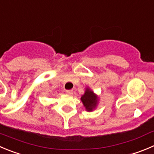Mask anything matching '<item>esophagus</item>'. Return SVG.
<instances>
[{
    "instance_id": "esophagus-1",
    "label": "esophagus",
    "mask_w": 154,
    "mask_h": 154,
    "mask_svg": "<svg viewBox=\"0 0 154 154\" xmlns=\"http://www.w3.org/2000/svg\"><path fill=\"white\" fill-rule=\"evenodd\" d=\"M66 94H72V90H66Z\"/></svg>"
}]
</instances>
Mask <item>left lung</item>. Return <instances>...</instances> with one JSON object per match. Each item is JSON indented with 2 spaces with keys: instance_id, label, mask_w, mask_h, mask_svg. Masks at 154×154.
<instances>
[{
  "instance_id": "left-lung-1",
  "label": "left lung",
  "mask_w": 154,
  "mask_h": 154,
  "mask_svg": "<svg viewBox=\"0 0 154 154\" xmlns=\"http://www.w3.org/2000/svg\"><path fill=\"white\" fill-rule=\"evenodd\" d=\"M81 100L88 111H91L96 106L97 102V97L95 96L94 92L88 88L85 91L84 95H82V97Z\"/></svg>"
}]
</instances>
